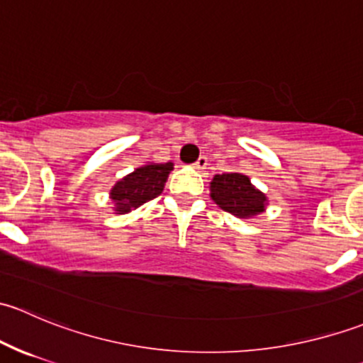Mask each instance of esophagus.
Returning <instances> with one entry per match:
<instances>
[{
    "instance_id": "1",
    "label": "esophagus",
    "mask_w": 363,
    "mask_h": 363,
    "mask_svg": "<svg viewBox=\"0 0 363 363\" xmlns=\"http://www.w3.org/2000/svg\"><path fill=\"white\" fill-rule=\"evenodd\" d=\"M195 168H196V170H199V172H203L205 168H207V158H205V156H200V158L196 160Z\"/></svg>"
}]
</instances>
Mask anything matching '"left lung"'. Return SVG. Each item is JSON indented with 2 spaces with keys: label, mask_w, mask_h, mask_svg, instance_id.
<instances>
[{
  "label": "left lung",
  "mask_w": 363,
  "mask_h": 363,
  "mask_svg": "<svg viewBox=\"0 0 363 363\" xmlns=\"http://www.w3.org/2000/svg\"><path fill=\"white\" fill-rule=\"evenodd\" d=\"M211 199L223 211L239 219H251L265 212L269 199L265 193L255 188L251 179L240 172L214 175L211 181Z\"/></svg>",
  "instance_id": "left-lung-1"
}]
</instances>
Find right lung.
Segmentation results:
<instances>
[{
	"mask_svg": "<svg viewBox=\"0 0 363 363\" xmlns=\"http://www.w3.org/2000/svg\"><path fill=\"white\" fill-rule=\"evenodd\" d=\"M172 170H174L172 161L168 163L149 161L119 179L108 193V199L113 205V214H128L149 200L160 196Z\"/></svg>",
	"mask_w": 363,
	"mask_h": 363,
	"instance_id": "1",
	"label": "right lung"
}]
</instances>
